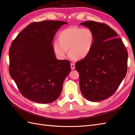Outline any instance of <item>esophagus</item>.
I'll list each match as a JSON object with an SVG mask.
<instances>
[{
    "label": "esophagus",
    "instance_id": "obj_1",
    "mask_svg": "<svg viewBox=\"0 0 135 135\" xmlns=\"http://www.w3.org/2000/svg\"><path fill=\"white\" fill-rule=\"evenodd\" d=\"M75 64H74V63H71V70H74V69H75Z\"/></svg>",
    "mask_w": 135,
    "mask_h": 135
}]
</instances>
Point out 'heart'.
Returning <instances> with one entry per match:
<instances>
[{"mask_svg": "<svg viewBox=\"0 0 135 135\" xmlns=\"http://www.w3.org/2000/svg\"><path fill=\"white\" fill-rule=\"evenodd\" d=\"M59 41H54L53 48L59 58H64L69 50V55L75 60L87 57L92 50L94 35L89 28L72 26L60 32Z\"/></svg>", "mask_w": 135, "mask_h": 135, "instance_id": "obj_1", "label": "heart"}]
</instances>
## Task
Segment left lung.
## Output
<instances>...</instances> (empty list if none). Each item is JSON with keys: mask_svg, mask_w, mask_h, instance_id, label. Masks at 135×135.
Returning a JSON list of instances; mask_svg holds the SVG:
<instances>
[{"mask_svg": "<svg viewBox=\"0 0 135 135\" xmlns=\"http://www.w3.org/2000/svg\"><path fill=\"white\" fill-rule=\"evenodd\" d=\"M93 31L94 42L90 53L75 63L81 93L96 102L113 95L127 72L128 52L122 40L108 25L88 21L82 22Z\"/></svg>", "mask_w": 135, "mask_h": 135, "instance_id": "obj_1", "label": "left lung"}]
</instances>
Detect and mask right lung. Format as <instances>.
<instances>
[{"instance_id": "right-lung-1", "label": "right lung", "mask_w": 135, "mask_h": 135, "mask_svg": "<svg viewBox=\"0 0 135 135\" xmlns=\"http://www.w3.org/2000/svg\"><path fill=\"white\" fill-rule=\"evenodd\" d=\"M67 24L53 20L32 22L12 42L9 72L25 98L46 104L61 94L71 64L67 60L56 59L52 42L57 31Z\"/></svg>"}]
</instances>
